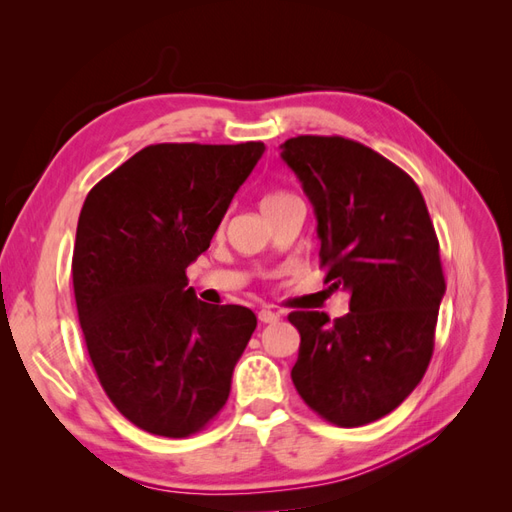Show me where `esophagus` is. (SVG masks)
<instances>
[{"label": "esophagus", "mask_w": 512, "mask_h": 512, "mask_svg": "<svg viewBox=\"0 0 512 512\" xmlns=\"http://www.w3.org/2000/svg\"><path fill=\"white\" fill-rule=\"evenodd\" d=\"M258 320H260L262 324H273V322L280 320V314L271 312V309H260V312H258Z\"/></svg>", "instance_id": "34e87169"}]
</instances>
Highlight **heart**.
<instances>
[{"label": "heart", "mask_w": 512, "mask_h": 512, "mask_svg": "<svg viewBox=\"0 0 512 512\" xmlns=\"http://www.w3.org/2000/svg\"><path fill=\"white\" fill-rule=\"evenodd\" d=\"M290 198H294L290 192H284V190H273V192H267L265 196H262V211H271V209H275V207H280V205H284L286 200H290Z\"/></svg>", "instance_id": "heart-1"}]
</instances>
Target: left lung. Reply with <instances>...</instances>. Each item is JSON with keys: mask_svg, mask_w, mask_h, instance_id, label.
Instances as JSON below:
<instances>
[{"mask_svg": "<svg viewBox=\"0 0 512 512\" xmlns=\"http://www.w3.org/2000/svg\"><path fill=\"white\" fill-rule=\"evenodd\" d=\"M282 160L314 205L324 282L350 312H292L294 389L324 421L361 427L393 412L423 380L444 297L440 243L408 173L344 136H297Z\"/></svg>", "mask_w": 512, "mask_h": 512, "instance_id": "8db88e82", "label": "left lung"}]
</instances>
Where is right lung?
Segmentation results:
<instances>
[{"instance_id":"obj_1","label":"right lung","mask_w":512,"mask_h":512,"mask_svg":"<svg viewBox=\"0 0 512 512\" xmlns=\"http://www.w3.org/2000/svg\"><path fill=\"white\" fill-rule=\"evenodd\" d=\"M265 143H160L96 183L76 226L72 284L89 359L113 406L164 438H188L224 408L256 329L243 305L188 288Z\"/></svg>"}]
</instances>
